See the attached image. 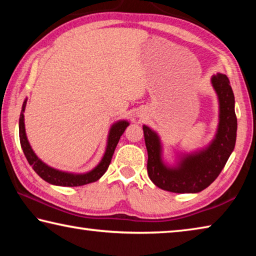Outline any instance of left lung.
<instances>
[{
  "mask_svg": "<svg viewBox=\"0 0 256 256\" xmlns=\"http://www.w3.org/2000/svg\"><path fill=\"white\" fill-rule=\"evenodd\" d=\"M211 84L218 98L219 115L216 131L206 146L190 152H176L174 162L164 157V146L159 134L144 125L148 151V175L159 188L172 193H198L206 188L222 172L235 148L237 118L235 97L227 76L216 73Z\"/></svg>",
  "mask_w": 256,
  "mask_h": 256,
  "instance_id": "obj_1",
  "label": "left lung"
}]
</instances>
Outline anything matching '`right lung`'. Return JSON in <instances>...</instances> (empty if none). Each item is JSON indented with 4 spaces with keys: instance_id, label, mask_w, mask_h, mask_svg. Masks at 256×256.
<instances>
[{
    "instance_id": "obj_1",
    "label": "right lung",
    "mask_w": 256,
    "mask_h": 256,
    "mask_svg": "<svg viewBox=\"0 0 256 256\" xmlns=\"http://www.w3.org/2000/svg\"><path fill=\"white\" fill-rule=\"evenodd\" d=\"M26 105H27V98L24 99L22 104V110L20 112L19 118V136H20V144L21 148L24 150V154L27 158L30 166L32 170L37 172L38 176H40L42 180L47 183L56 186H68V188H73V186H82L89 183H94V182L98 180L100 177L105 174L108 166H110V160L116 146H118V141L122 134L124 133L125 128H126L130 123L126 120H120L118 122L112 123V126L108 131L107 136V144L106 149L104 152L102 158L100 162L97 164L96 167H94L92 170L86 172H64L56 170L42 162L38 156L34 154L32 146H30L27 134H26V128H24V110Z\"/></svg>"
}]
</instances>
